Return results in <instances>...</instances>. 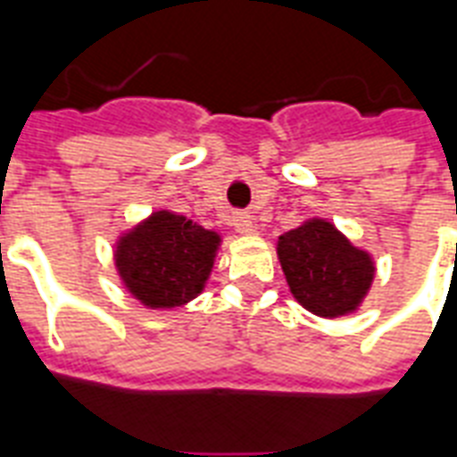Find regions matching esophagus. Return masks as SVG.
<instances>
[{"label":"esophagus","instance_id":"obj_1","mask_svg":"<svg viewBox=\"0 0 457 457\" xmlns=\"http://www.w3.org/2000/svg\"><path fill=\"white\" fill-rule=\"evenodd\" d=\"M232 225H235V229L242 232V235H254V232H257V228H254V218L247 215V212H237V215L232 218Z\"/></svg>","mask_w":457,"mask_h":457}]
</instances>
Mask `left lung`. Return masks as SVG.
<instances>
[{"instance_id":"1","label":"left lung","mask_w":457,"mask_h":457,"mask_svg":"<svg viewBox=\"0 0 457 457\" xmlns=\"http://www.w3.org/2000/svg\"><path fill=\"white\" fill-rule=\"evenodd\" d=\"M277 254L294 298L320 318L354 313L372 287V257L328 220H306L284 232Z\"/></svg>"}]
</instances>
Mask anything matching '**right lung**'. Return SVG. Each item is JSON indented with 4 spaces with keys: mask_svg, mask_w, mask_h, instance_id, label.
<instances>
[{
    "mask_svg": "<svg viewBox=\"0 0 457 457\" xmlns=\"http://www.w3.org/2000/svg\"><path fill=\"white\" fill-rule=\"evenodd\" d=\"M220 242L218 232L156 210L117 239L114 267L124 288L146 308L186 306L205 288Z\"/></svg>",
    "mask_w": 457,
    "mask_h": 457,
    "instance_id": "right-lung-1",
    "label": "right lung"
}]
</instances>
